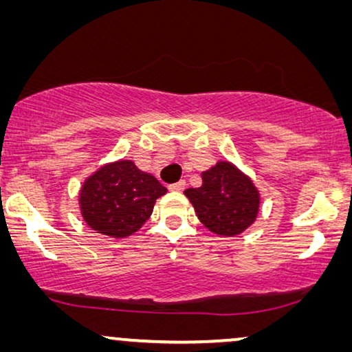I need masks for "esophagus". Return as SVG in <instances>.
<instances>
[{
    "label": "esophagus",
    "mask_w": 352,
    "mask_h": 352,
    "mask_svg": "<svg viewBox=\"0 0 352 352\" xmlns=\"http://www.w3.org/2000/svg\"><path fill=\"white\" fill-rule=\"evenodd\" d=\"M171 192H182L186 189V181H177L175 182V184H171L170 187H168Z\"/></svg>",
    "instance_id": "1"
}]
</instances>
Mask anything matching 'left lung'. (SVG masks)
<instances>
[{
	"instance_id": "8db88e82",
	"label": "left lung",
	"mask_w": 352,
	"mask_h": 352,
	"mask_svg": "<svg viewBox=\"0 0 352 352\" xmlns=\"http://www.w3.org/2000/svg\"><path fill=\"white\" fill-rule=\"evenodd\" d=\"M197 218L221 237H235L258 218L261 194L247 173L235 163L218 160L201 171V186L184 190Z\"/></svg>"
}]
</instances>
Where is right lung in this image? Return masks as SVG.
Masks as SVG:
<instances>
[{"instance_id":"right-lung-1","label":"right lung","mask_w":352,"mask_h":352,"mask_svg":"<svg viewBox=\"0 0 352 352\" xmlns=\"http://www.w3.org/2000/svg\"><path fill=\"white\" fill-rule=\"evenodd\" d=\"M166 194L157 177L133 160L109 162L86 177L78 190L81 218L98 234L124 239L151 218L158 197Z\"/></svg>"}]
</instances>
